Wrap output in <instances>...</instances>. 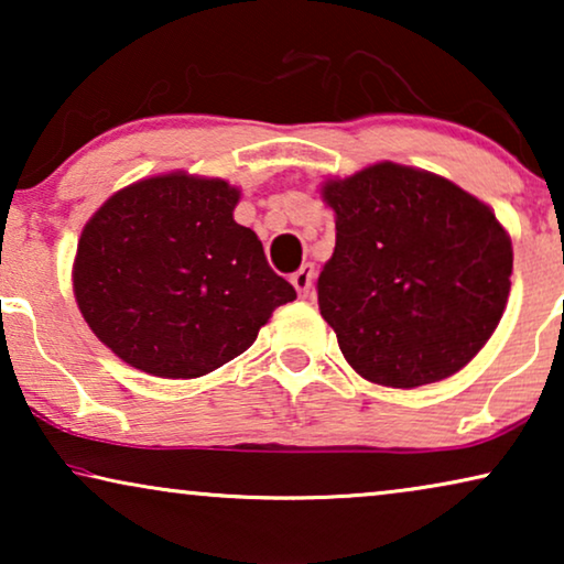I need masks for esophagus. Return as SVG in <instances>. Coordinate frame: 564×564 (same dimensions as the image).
<instances>
[{
  "instance_id": "1",
  "label": "esophagus",
  "mask_w": 564,
  "mask_h": 564,
  "mask_svg": "<svg viewBox=\"0 0 564 564\" xmlns=\"http://www.w3.org/2000/svg\"><path fill=\"white\" fill-rule=\"evenodd\" d=\"M290 282L295 284L297 295H300V297H305L307 292L313 290V282H315V267H313V264H303V267L297 269L295 274L290 276Z\"/></svg>"
}]
</instances>
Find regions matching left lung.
Returning a JSON list of instances; mask_svg holds the SVG:
<instances>
[{
    "instance_id": "left-lung-1",
    "label": "left lung",
    "mask_w": 564,
    "mask_h": 564,
    "mask_svg": "<svg viewBox=\"0 0 564 564\" xmlns=\"http://www.w3.org/2000/svg\"><path fill=\"white\" fill-rule=\"evenodd\" d=\"M336 249L321 315L369 382L419 388L459 372L500 323L513 249L496 213L457 184L392 161L323 184Z\"/></svg>"
}]
</instances>
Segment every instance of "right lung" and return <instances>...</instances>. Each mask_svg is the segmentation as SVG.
<instances>
[{
    "mask_svg": "<svg viewBox=\"0 0 564 564\" xmlns=\"http://www.w3.org/2000/svg\"><path fill=\"white\" fill-rule=\"evenodd\" d=\"M241 192L184 172L115 192L82 230L76 305L126 365L166 380L218 369L257 341L295 288L238 226Z\"/></svg>",
    "mask_w": 564,
    "mask_h": 564,
    "instance_id": "1",
    "label": "right lung"
}]
</instances>
